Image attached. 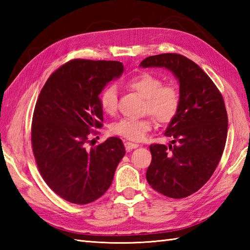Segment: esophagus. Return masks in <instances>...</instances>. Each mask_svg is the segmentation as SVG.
I'll return each mask as SVG.
<instances>
[{
	"label": "esophagus",
	"mask_w": 250,
	"mask_h": 250,
	"mask_svg": "<svg viewBox=\"0 0 250 250\" xmlns=\"http://www.w3.org/2000/svg\"><path fill=\"white\" fill-rule=\"evenodd\" d=\"M139 144H135V143H131V142H125V147L128 150H132V149H135V148L139 147Z\"/></svg>",
	"instance_id": "34e87169"
}]
</instances>
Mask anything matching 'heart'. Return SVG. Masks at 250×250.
<instances>
[{"label": "heart", "instance_id": "1", "mask_svg": "<svg viewBox=\"0 0 250 250\" xmlns=\"http://www.w3.org/2000/svg\"><path fill=\"white\" fill-rule=\"evenodd\" d=\"M126 87L144 98L143 114H149L159 124H167L178 113L180 94L176 86L172 83L162 84L160 77L149 72H143L129 79ZM100 107L105 114L114 115L118 106L117 87L114 83L106 86L99 98ZM152 128L150 117L141 119L124 118L110 125V132L133 142L144 139L147 132Z\"/></svg>", "mask_w": 250, "mask_h": 250}]
</instances>
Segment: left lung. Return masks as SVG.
<instances>
[{
  "mask_svg": "<svg viewBox=\"0 0 250 250\" xmlns=\"http://www.w3.org/2000/svg\"><path fill=\"white\" fill-rule=\"evenodd\" d=\"M140 66L166 67L179 82L178 113L164 133L172 142L149 146L151 163L146 178L159 193L186 198L208 182L224 152L228 134L224 98L208 75L185 56H151Z\"/></svg>",
  "mask_w": 250,
  "mask_h": 250,
  "instance_id": "1",
  "label": "left lung"
}]
</instances>
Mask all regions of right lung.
Returning <instances> with one entry per match:
<instances>
[{
	"instance_id": "obj_1",
	"label": "right lung",
	"mask_w": 250,
	"mask_h": 250,
	"mask_svg": "<svg viewBox=\"0 0 250 250\" xmlns=\"http://www.w3.org/2000/svg\"><path fill=\"white\" fill-rule=\"evenodd\" d=\"M124 68L118 61L71 60L51 74L36 101L31 143L37 167L49 188L71 203L101 198L125 153L115 136L88 147L103 126L99 95Z\"/></svg>"
}]
</instances>
